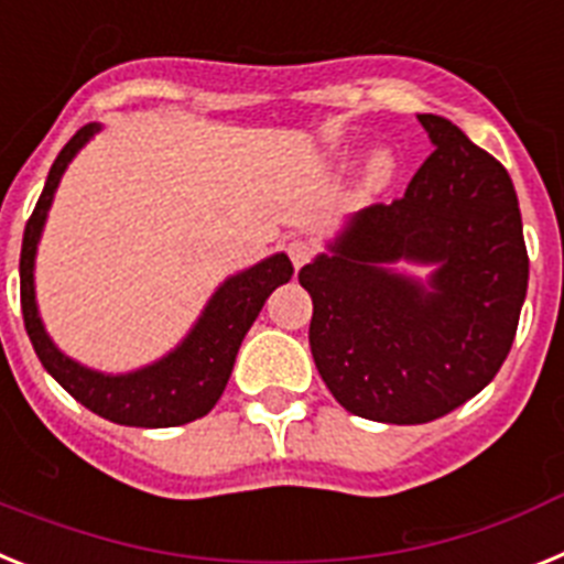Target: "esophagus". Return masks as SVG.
<instances>
[{"label":"esophagus","instance_id":"34e87169","mask_svg":"<svg viewBox=\"0 0 564 564\" xmlns=\"http://www.w3.org/2000/svg\"><path fill=\"white\" fill-rule=\"evenodd\" d=\"M289 258H292V263H295V269H301L303 263H310L312 258H315V243L312 241H301V238H295V241H289L286 247Z\"/></svg>","mask_w":564,"mask_h":564}]
</instances>
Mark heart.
<instances>
[{
  "label": "heart",
  "mask_w": 564,
  "mask_h": 564,
  "mask_svg": "<svg viewBox=\"0 0 564 564\" xmlns=\"http://www.w3.org/2000/svg\"><path fill=\"white\" fill-rule=\"evenodd\" d=\"M394 173H398V159L391 150H375V153L366 159L364 170V187L369 193H380L394 181Z\"/></svg>",
  "instance_id": "obj_1"
}]
</instances>
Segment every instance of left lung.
<instances>
[{
    "label": "left lung",
    "mask_w": 564,
    "mask_h": 564,
    "mask_svg": "<svg viewBox=\"0 0 564 564\" xmlns=\"http://www.w3.org/2000/svg\"><path fill=\"white\" fill-rule=\"evenodd\" d=\"M403 198L355 213L297 281L323 383L357 417L417 425L486 389L511 351L528 252L511 175L443 116ZM425 265V282L398 273Z\"/></svg>",
    "instance_id": "left-lung-1"
}]
</instances>
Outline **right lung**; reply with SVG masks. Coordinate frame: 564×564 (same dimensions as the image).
Listing matches in <instances>:
<instances>
[{"mask_svg":"<svg viewBox=\"0 0 564 564\" xmlns=\"http://www.w3.org/2000/svg\"><path fill=\"white\" fill-rule=\"evenodd\" d=\"M99 130L101 124H85L62 147V153L56 155L51 173H47L45 189L39 195L31 221L24 227L22 258H19L24 329H28V337H31L47 375L93 414H99L110 423L135 425V429H170V425L193 423L218 403L249 326L263 310L267 297L281 283H286L295 269H292L286 252H275L254 267L229 275L215 289L184 340L141 369L107 375V371H96L67 357L51 340L42 315H39L36 249L42 232H45L58 181L78 155V150Z\"/></svg>","mask_w":564,"mask_h":564,"instance_id":"obj_1","label":"right lung"}]
</instances>
